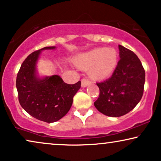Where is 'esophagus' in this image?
Returning <instances> with one entry per match:
<instances>
[{
  "label": "esophagus",
  "mask_w": 161,
  "mask_h": 161,
  "mask_svg": "<svg viewBox=\"0 0 161 161\" xmlns=\"http://www.w3.org/2000/svg\"><path fill=\"white\" fill-rule=\"evenodd\" d=\"M91 83L89 79L87 78H82L81 79V86L82 87H86L87 86H89Z\"/></svg>",
  "instance_id": "1"
}]
</instances>
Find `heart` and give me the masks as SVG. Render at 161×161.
I'll return each instance as SVG.
<instances>
[{"instance_id":"obj_1","label":"heart","mask_w":161,"mask_h":161,"mask_svg":"<svg viewBox=\"0 0 161 161\" xmlns=\"http://www.w3.org/2000/svg\"><path fill=\"white\" fill-rule=\"evenodd\" d=\"M77 64L83 69H89L92 77L103 79L111 75L118 62V53L114 48L99 47L77 58Z\"/></svg>"}]
</instances>
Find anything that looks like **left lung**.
Segmentation results:
<instances>
[{"mask_svg":"<svg viewBox=\"0 0 161 161\" xmlns=\"http://www.w3.org/2000/svg\"><path fill=\"white\" fill-rule=\"evenodd\" d=\"M120 60L109 78L97 83L100 95L94 106L100 113L119 117L135 108L144 93L145 71L138 56L119 45Z\"/></svg>","mask_w":161,"mask_h":161,"instance_id":"left-lung-1","label":"left lung"}]
</instances>
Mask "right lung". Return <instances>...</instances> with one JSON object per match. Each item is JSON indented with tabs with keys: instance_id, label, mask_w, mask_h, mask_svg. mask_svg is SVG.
I'll use <instances>...</instances> for the list:
<instances>
[{
	"instance_id": "obj_1",
	"label": "right lung",
	"mask_w": 161,
	"mask_h": 161,
	"mask_svg": "<svg viewBox=\"0 0 161 161\" xmlns=\"http://www.w3.org/2000/svg\"><path fill=\"white\" fill-rule=\"evenodd\" d=\"M54 48L45 47L31 53L22 64L16 80L22 108L33 117L48 123L56 122L68 113L81 84L80 81L67 84L58 75L43 79L36 76V62L41 50Z\"/></svg>"
}]
</instances>
